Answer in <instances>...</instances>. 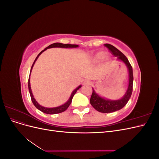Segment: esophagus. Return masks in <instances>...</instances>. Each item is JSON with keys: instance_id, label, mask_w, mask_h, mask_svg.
Wrapping results in <instances>:
<instances>
[{"instance_id": "34e87169", "label": "esophagus", "mask_w": 159, "mask_h": 159, "mask_svg": "<svg viewBox=\"0 0 159 159\" xmlns=\"http://www.w3.org/2000/svg\"><path fill=\"white\" fill-rule=\"evenodd\" d=\"M91 84H92V83H91V81L89 80H86L84 81V85H91Z\"/></svg>"}]
</instances>
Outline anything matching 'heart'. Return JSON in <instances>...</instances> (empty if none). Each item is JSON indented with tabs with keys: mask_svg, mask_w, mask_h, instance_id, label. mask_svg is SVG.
I'll use <instances>...</instances> for the list:
<instances>
[{
	"mask_svg": "<svg viewBox=\"0 0 159 159\" xmlns=\"http://www.w3.org/2000/svg\"><path fill=\"white\" fill-rule=\"evenodd\" d=\"M105 57H106V54H105V52H99L93 56V61L95 62H99L105 59Z\"/></svg>",
	"mask_w": 159,
	"mask_h": 159,
	"instance_id": "b5f03b06",
	"label": "heart"
}]
</instances>
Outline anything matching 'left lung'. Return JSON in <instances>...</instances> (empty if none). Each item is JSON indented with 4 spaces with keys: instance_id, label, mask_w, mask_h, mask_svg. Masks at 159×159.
I'll list each match as a JSON object with an SVG mask.
<instances>
[{
    "instance_id": "1",
    "label": "left lung",
    "mask_w": 159,
    "mask_h": 159,
    "mask_svg": "<svg viewBox=\"0 0 159 159\" xmlns=\"http://www.w3.org/2000/svg\"><path fill=\"white\" fill-rule=\"evenodd\" d=\"M109 50L112 52V54L117 57V60L121 61L126 65L128 73H129V83L127 91L125 95L121 99L116 100H111L107 98H105L99 95L98 93L95 92V91L93 89L92 95L90 98V103L92 105L93 107L101 113H112L117 111L118 110L122 109L125 106V105L129 102L131 98L132 91H133V68L130 64L127 57L125 56L121 52H120L115 46L111 45L109 44H105Z\"/></svg>"
}]
</instances>
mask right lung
Wrapping results in <instances>:
<instances>
[{"label": "right lung", "mask_w": 159, "mask_h": 159, "mask_svg": "<svg viewBox=\"0 0 159 159\" xmlns=\"http://www.w3.org/2000/svg\"><path fill=\"white\" fill-rule=\"evenodd\" d=\"M79 46L78 45H76V44H61V43H59V42H56V43H54V44H52L51 45L48 46V47H46L44 50H43L40 53H39V54L37 56V57H36V59L34 61V63L31 67V69H30V75H29V79H28V90H29V93L30 95V97H31V99H32V102L33 103V104L34 105V106L38 109H39L40 111H41L42 112L44 113H47V114H56V113H60L61 112H64V111H66L67 109L68 108V107L70 106V105L71 103V101H72V98H73L74 95L75 94V93L77 92V91H78L80 88H81V85H80L78 88H75L73 91L71 92V94L70 95V97L69 98V99L67 101V102L62 104L60 106H57L56 107H43L42 105H40L39 103H38L36 99L34 98V95L32 94V89H31V87H30V74H31V71L32 70V68L34 65L36 61L37 60V59L38 58V57L40 56V55L42 54V52H44L45 50H46L48 48H78Z\"/></svg>", "instance_id": "obj_1"}]
</instances>
